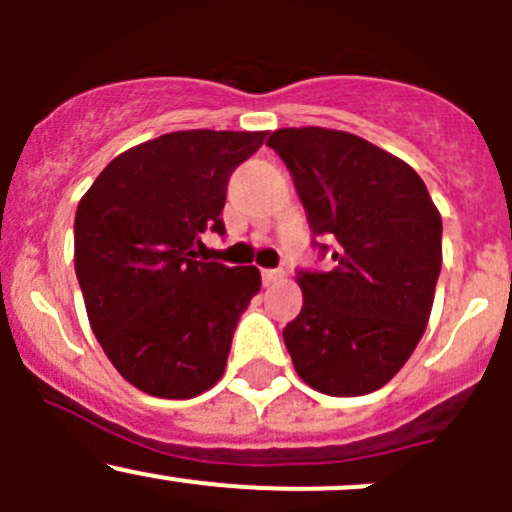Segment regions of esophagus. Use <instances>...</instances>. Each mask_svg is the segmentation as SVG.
<instances>
[{
    "label": "esophagus",
    "instance_id": "esophagus-1",
    "mask_svg": "<svg viewBox=\"0 0 512 512\" xmlns=\"http://www.w3.org/2000/svg\"><path fill=\"white\" fill-rule=\"evenodd\" d=\"M282 277H285V272L282 270H262V282H265V285H275V282H280Z\"/></svg>",
    "mask_w": 512,
    "mask_h": 512
}]
</instances>
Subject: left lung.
Returning a JSON list of instances; mask_svg holds the SVG:
<instances>
[{
  "label": "left lung",
  "instance_id": "1",
  "mask_svg": "<svg viewBox=\"0 0 512 512\" xmlns=\"http://www.w3.org/2000/svg\"><path fill=\"white\" fill-rule=\"evenodd\" d=\"M267 146L292 173L312 235L332 242V270L297 272L302 312L282 329L294 369L322 394H371L426 332L441 215L409 163L354 133L280 128Z\"/></svg>",
  "mask_w": 512,
  "mask_h": 512
}]
</instances>
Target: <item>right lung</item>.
Instances as JSON below:
<instances>
[{"mask_svg":"<svg viewBox=\"0 0 512 512\" xmlns=\"http://www.w3.org/2000/svg\"><path fill=\"white\" fill-rule=\"evenodd\" d=\"M265 131H175L116 156L81 198L74 265L98 344L158 399H193L223 376L232 334L260 292L257 267L195 260L223 235L232 170Z\"/></svg>","mask_w":512,"mask_h":512,"instance_id":"1","label":"right lung"}]
</instances>
